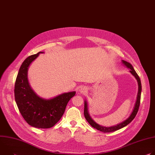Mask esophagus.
<instances>
[{
  "instance_id": "1",
  "label": "esophagus",
  "mask_w": 155,
  "mask_h": 155,
  "mask_svg": "<svg viewBox=\"0 0 155 155\" xmlns=\"http://www.w3.org/2000/svg\"><path fill=\"white\" fill-rule=\"evenodd\" d=\"M87 87L86 86H82L79 90V92L81 94H85L87 93Z\"/></svg>"
}]
</instances>
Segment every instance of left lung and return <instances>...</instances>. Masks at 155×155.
<instances>
[{
	"instance_id": "left-lung-1",
	"label": "left lung",
	"mask_w": 155,
	"mask_h": 155,
	"mask_svg": "<svg viewBox=\"0 0 155 155\" xmlns=\"http://www.w3.org/2000/svg\"><path fill=\"white\" fill-rule=\"evenodd\" d=\"M122 63L126 66L127 68H129L130 69L129 72L132 74V75L134 76L135 78H136V80H137L138 82V86H139V91H138V94H137V101L135 104V107L134 108L133 111H132L131 115H130V117L126 119L125 121H123L121 123H119L115 126H110V127H104L102 126H101L98 124H97L94 121H93V120L91 118V117L89 115V113H88L87 111V102L86 101H84V117L86 120V121L89 123V124L93 127L94 128H96V129L102 131L103 132H112L115 130H117L120 129H121L123 127H124V126H127L128 124H129L132 120L134 119V118L136 117L137 112H138V110H139V108L140 106V96H141V91H142V85H141V81H140V79L139 77V75H137V74L136 73V72L135 71V70L134 69L133 67H132V65L122 60Z\"/></svg>"
}]
</instances>
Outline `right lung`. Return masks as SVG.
Listing matches in <instances>:
<instances>
[{"instance_id": "add662e5", "label": "right lung", "mask_w": 155, "mask_h": 155, "mask_svg": "<svg viewBox=\"0 0 155 155\" xmlns=\"http://www.w3.org/2000/svg\"><path fill=\"white\" fill-rule=\"evenodd\" d=\"M39 52L28 57L21 64L15 84V98L22 117L31 126L47 129L55 125L62 117L68 102L75 91L60 94L53 99L38 97L31 89L28 80V71Z\"/></svg>"}]
</instances>
